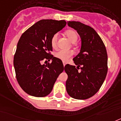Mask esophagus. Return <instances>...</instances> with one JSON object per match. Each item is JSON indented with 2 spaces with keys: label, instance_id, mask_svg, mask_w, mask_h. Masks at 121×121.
<instances>
[{
  "label": "esophagus",
  "instance_id": "obj_1",
  "mask_svg": "<svg viewBox=\"0 0 121 121\" xmlns=\"http://www.w3.org/2000/svg\"><path fill=\"white\" fill-rule=\"evenodd\" d=\"M63 66H64V67H65V65H66V62L63 61Z\"/></svg>",
  "mask_w": 121,
  "mask_h": 121
}]
</instances>
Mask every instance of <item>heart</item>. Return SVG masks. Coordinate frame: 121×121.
<instances>
[{
    "label": "heart",
    "instance_id": "heart-1",
    "mask_svg": "<svg viewBox=\"0 0 121 121\" xmlns=\"http://www.w3.org/2000/svg\"><path fill=\"white\" fill-rule=\"evenodd\" d=\"M65 34L67 36V37L69 38V39L72 42V43H74L77 41L78 39V34L76 31L73 30H68L65 32ZM59 35L58 33H55L51 38L50 39V44L51 46L53 49H55L57 46V41L58 39ZM73 55V52L71 50H60L59 51L56 52L55 53V56L58 59L61 60L63 61H67Z\"/></svg>",
    "mask_w": 121,
    "mask_h": 121
}]
</instances>
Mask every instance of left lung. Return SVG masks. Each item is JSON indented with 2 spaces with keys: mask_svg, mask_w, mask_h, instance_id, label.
<instances>
[{
  "mask_svg": "<svg viewBox=\"0 0 121 121\" xmlns=\"http://www.w3.org/2000/svg\"><path fill=\"white\" fill-rule=\"evenodd\" d=\"M68 26L77 30L82 39L80 52L73 58L77 67L67 64L66 91L71 97L90 98L99 90L108 71V56L104 43L90 26L80 22L69 21ZM81 71H78V69Z\"/></svg>",
  "mask_w": 121,
  "mask_h": 121,
  "instance_id": "1",
  "label": "left lung"
}]
</instances>
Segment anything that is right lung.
Wrapping results in <instances>:
<instances>
[{
  "mask_svg": "<svg viewBox=\"0 0 121 121\" xmlns=\"http://www.w3.org/2000/svg\"><path fill=\"white\" fill-rule=\"evenodd\" d=\"M66 25L65 20H41L24 31L20 38L13 63L17 81L29 95L38 97L48 95L63 71L61 60L51 54L50 39ZM44 59H52V62L41 65Z\"/></svg>",
  "mask_w": 121,
  "mask_h": 121,
  "instance_id": "add662e5",
  "label": "right lung"
}]
</instances>
